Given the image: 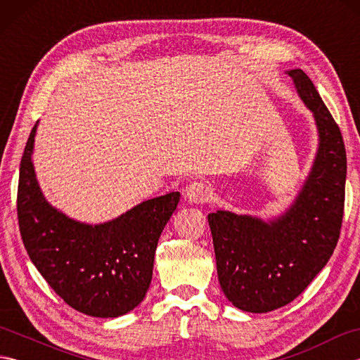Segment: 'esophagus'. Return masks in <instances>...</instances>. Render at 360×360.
Returning a JSON list of instances; mask_svg holds the SVG:
<instances>
[{"label": "esophagus", "instance_id": "34e87169", "mask_svg": "<svg viewBox=\"0 0 360 360\" xmlns=\"http://www.w3.org/2000/svg\"><path fill=\"white\" fill-rule=\"evenodd\" d=\"M184 195L192 204H202L207 202L212 198V190L209 188L207 184H204V182L193 181L186 187Z\"/></svg>", "mask_w": 360, "mask_h": 360}]
</instances>
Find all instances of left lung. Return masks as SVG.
Listing matches in <instances>:
<instances>
[{
    "label": "left lung",
    "mask_w": 360,
    "mask_h": 360,
    "mask_svg": "<svg viewBox=\"0 0 360 360\" xmlns=\"http://www.w3.org/2000/svg\"><path fill=\"white\" fill-rule=\"evenodd\" d=\"M286 74L319 136L302 188L285 212L267 221L229 210L209 213L221 289L233 307L254 314L290 303L323 269L339 240L345 202L340 129L308 75L298 68Z\"/></svg>",
    "instance_id": "1"
}]
</instances>
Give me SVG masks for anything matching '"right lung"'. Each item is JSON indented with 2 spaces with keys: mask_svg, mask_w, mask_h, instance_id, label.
Returning <instances> with one entry per match:
<instances>
[{
  "mask_svg": "<svg viewBox=\"0 0 360 360\" xmlns=\"http://www.w3.org/2000/svg\"><path fill=\"white\" fill-rule=\"evenodd\" d=\"M37 127L20 164L18 223L30 262L49 286L86 316L114 319L133 311L150 288L159 236L179 192L151 198L101 224L70 218L46 200L32 162Z\"/></svg>",
  "mask_w": 360,
  "mask_h": 360,
  "instance_id": "1",
  "label": "right lung"
}]
</instances>
